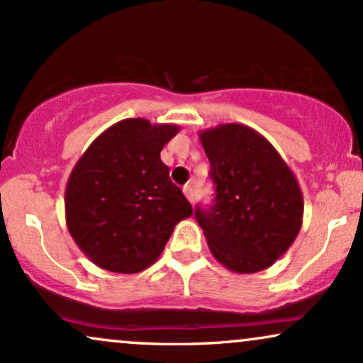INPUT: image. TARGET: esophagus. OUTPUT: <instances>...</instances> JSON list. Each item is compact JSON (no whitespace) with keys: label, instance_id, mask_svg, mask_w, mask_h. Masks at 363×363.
<instances>
[{"label":"esophagus","instance_id":"obj_1","mask_svg":"<svg viewBox=\"0 0 363 363\" xmlns=\"http://www.w3.org/2000/svg\"><path fill=\"white\" fill-rule=\"evenodd\" d=\"M182 193H184L186 198L189 199L191 203H193V199H194V194H193V186H191V184H186L184 187H182Z\"/></svg>","mask_w":363,"mask_h":363}]
</instances>
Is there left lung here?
Here are the masks:
<instances>
[{
  "instance_id": "1",
  "label": "left lung",
  "mask_w": 363,
  "mask_h": 363,
  "mask_svg": "<svg viewBox=\"0 0 363 363\" xmlns=\"http://www.w3.org/2000/svg\"><path fill=\"white\" fill-rule=\"evenodd\" d=\"M215 182V201L194 215L213 257L237 274H255L281 259L303 225V193L267 138L247 125L199 132Z\"/></svg>"
}]
</instances>
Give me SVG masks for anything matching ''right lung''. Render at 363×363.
I'll list each match as a JSON object with an SVG mask.
<instances>
[{
    "instance_id": "right-lung-1",
    "label": "right lung",
    "mask_w": 363,
    "mask_h": 363,
    "mask_svg": "<svg viewBox=\"0 0 363 363\" xmlns=\"http://www.w3.org/2000/svg\"><path fill=\"white\" fill-rule=\"evenodd\" d=\"M177 125L126 118L87 147L65 186V221L98 267L135 274L159 259L193 206L170 181L160 150Z\"/></svg>"
}]
</instances>
